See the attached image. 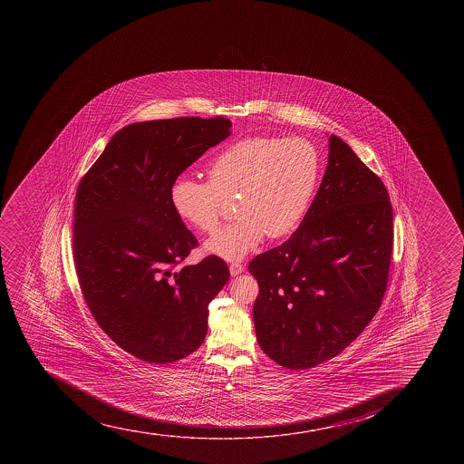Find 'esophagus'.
Listing matches in <instances>:
<instances>
[{"label":"esophagus","mask_w":464,"mask_h":464,"mask_svg":"<svg viewBox=\"0 0 464 464\" xmlns=\"http://www.w3.org/2000/svg\"><path fill=\"white\" fill-rule=\"evenodd\" d=\"M244 271V265H240V263H231V265H229V274H231V276H239V274H242Z\"/></svg>","instance_id":"obj_1"}]
</instances>
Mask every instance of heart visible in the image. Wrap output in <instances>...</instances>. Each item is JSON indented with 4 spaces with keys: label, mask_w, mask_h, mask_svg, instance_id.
I'll use <instances>...</instances> for the list:
<instances>
[{
    "label": "heart",
    "mask_w": 464,
    "mask_h": 464,
    "mask_svg": "<svg viewBox=\"0 0 464 464\" xmlns=\"http://www.w3.org/2000/svg\"><path fill=\"white\" fill-rule=\"evenodd\" d=\"M317 148L303 138H249L225 148L208 165V181L181 175L169 190L175 215L202 233L219 225L222 198L237 197L235 224L206 242V251L240 260L265 235H289L312 204L321 179Z\"/></svg>",
    "instance_id": "b5f03b06"
}]
</instances>
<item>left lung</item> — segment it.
<instances>
[{
	"instance_id": "1",
	"label": "left lung",
	"mask_w": 464,
	"mask_h": 464,
	"mask_svg": "<svg viewBox=\"0 0 464 464\" xmlns=\"http://www.w3.org/2000/svg\"><path fill=\"white\" fill-rule=\"evenodd\" d=\"M321 188L294 235L258 254L254 326L267 357L308 369L335 357L381 305L393 248L384 183L331 134Z\"/></svg>"
}]
</instances>
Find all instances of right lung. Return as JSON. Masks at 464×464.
<instances>
[{"label":"right lung","instance_id":"add662e5","mask_svg":"<svg viewBox=\"0 0 464 464\" xmlns=\"http://www.w3.org/2000/svg\"><path fill=\"white\" fill-rule=\"evenodd\" d=\"M225 118L134 122L120 130L80 181L73 262L89 310L120 348L143 362H177L206 339L208 304L229 280L170 206V186L229 136Z\"/></svg>","mask_w":464,"mask_h":464}]
</instances>
